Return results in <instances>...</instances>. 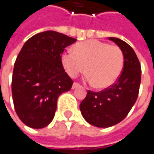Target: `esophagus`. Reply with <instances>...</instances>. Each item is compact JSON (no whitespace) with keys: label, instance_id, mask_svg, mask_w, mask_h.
<instances>
[{"label":"esophagus","instance_id":"1","mask_svg":"<svg viewBox=\"0 0 154 154\" xmlns=\"http://www.w3.org/2000/svg\"><path fill=\"white\" fill-rule=\"evenodd\" d=\"M79 86V84H78V83L75 82V83H74V84H73V85H72V89H76V88H78Z\"/></svg>","mask_w":154,"mask_h":154}]
</instances>
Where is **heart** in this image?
Returning a JSON list of instances; mask_svg holds the SVG:
<instances>
[{"mask_svg": "<svg viewBox=\"0 0 154 154\" xmlns=\"http://www.w3.org/2000/svg\"><path fill=\"white\" fill-rule=\"evenodd\" d=\"M61 62L65 71L75 78L87 72V80L98 89H107L116 82L124 63L120 48L98 40H88L75 45L74 51L65 52ZM87 68H86V66Z\"/></svg>", "mask_w": 154, "mask_h": 154, "instance_id": "obj_1", "label": "heart"}]
</instances>
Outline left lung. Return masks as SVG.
<instances>
[{"mask_svg": "<svg viewBox=\"0 0 154 154\" xmlns=\"http://www.w3.org/2000/svg\"><path fill=\"white\" fill-rule=\"evenodd\" d=\"M124 55L123 72L109 88L100 92L88 90L79 109L83 117L95 127L109 128L124 119L137 100L141 82V66L133 48L119 38L109 37Z\"/></svg>", "mask_w": 154, "mask_h": 154, "instance_id": "left-lung-1", "label": "left lung"}]
</instances>
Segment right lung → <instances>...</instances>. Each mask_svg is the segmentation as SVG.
Returning <instances> with one entry per match:
<instances>
[{
  "instance_id": "right-lung-1",
  "label": "right lung",
  "mask_w": 154,
  "mask_h": 154,
  "mask_svg": "<svg viewBox=\"0 0 154 154\" xmlns=\"http://www.w3.org/2000/svg\"><path fill=\"white\" fill-rule=\"evenodd\" d=\"M75 38L54 30L40 32L24 44L14 65L11 90L16 114L32 128L51 124L57 100L70 90L72 79L63 68L61 54Z\"/></svg>"
}]
</instances>
